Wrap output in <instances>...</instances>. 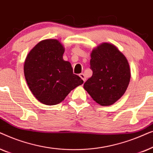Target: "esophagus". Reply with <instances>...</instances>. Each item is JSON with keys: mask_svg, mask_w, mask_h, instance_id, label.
Segmentation results:
<instances>
[{"mask_svg": "<svg viewBox=\"0 0 153 153\" xmlns=\"http://www.w3.org/2000/svg\"><path fill=\"white\" fill-rule=\"evenodd\" d=\"M79 76H80L81 79H82V80L83 81V82H85V76L84 74H83V73H81V74H79Z\"/></svg>", "mask_w": 153, "mask_h": 153, "instance_id": "obj_1", "label": "esophagus"}]
</instances>
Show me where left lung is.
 I'll return each instance as SVG.
<instances>
[{
	"label": "left lung",
	"mask_w": 153,
	"mask_h": 153,
	"mask_svg": "<svg viewBox=\"0 0 153 153\" xmlns=\"http://www.w3.org/2000/svg\"><path fill=\"white\" fill-rule=\"evenodd\" d=\"M91 57L93 75L83 88L100 105H112L128 87L131 78L129 62L116 46L108 42L94 48Z\"/></svg>",
	"instance_id": "obj_1"
}]
</instances>
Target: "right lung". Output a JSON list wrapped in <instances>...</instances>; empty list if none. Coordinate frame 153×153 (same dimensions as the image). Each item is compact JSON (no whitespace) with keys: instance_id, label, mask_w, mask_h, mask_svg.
<instances>
[{"instance_id":"1","label":"right lung","mask_w":153,"mask_h":153,"mask_svg":"<svg viewBox=\"0 0 153 153\" xmlns=\"http://www.w3.org/2000/svg\"><path fill=\"white\" fill-rule=\"evenodd\" d=\"M65 48L56 39H44L27 55L24 76L34 97L46 105H56L83 81L73 74L72 65L62 58Z\"/></svg>"}]
</instances>
